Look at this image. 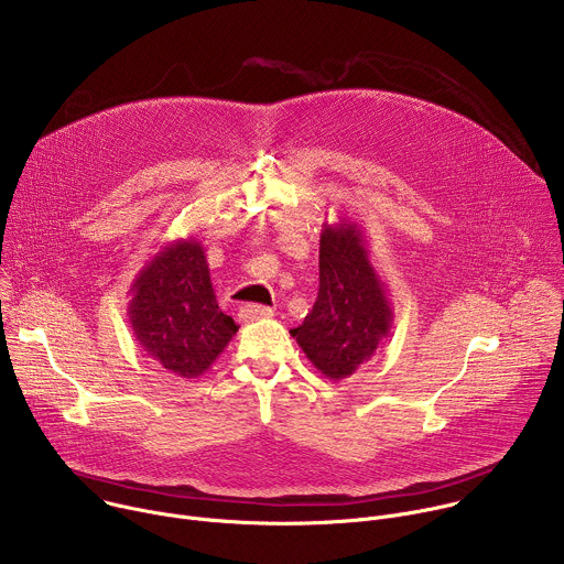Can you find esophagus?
<instances>
[{
  "label": "esophagus",
  "mask_w": 564,
  "mask_h": 564,
  "mask_svg": "<svg viewBox=\"0 0 564 564\" xmlns=\"http://www.w3.org/2000/svg\"><path fill=\"white\" fill-rule=\"evenodd\" d=\"M274 310L268 307V305H257V303H248L240 307V316H243L246 321H257V318H265V316H272Z\"/></svg>",
  "instance_id": "34e87169"
}]
</instances>
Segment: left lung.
Listing matches in <instances>:
<instances>
[{
	"label": "left lung",
	"instance_id": "obj_1",
	"mask_svg": "<svg viewBox=\"0 0 564 564\" xmlns=\"http://www.w3.org/2000/svg\"><path fill=\"white\" fill-rule=\"evenodd\" d=\"M390 326L392 307L361 227L346 218L326 223L318 243V296L290 335L321 375L341 381L375 355Z\"/></svg>",
	"mask_w": 564,
	"mask_h": 564
}]
</instances>
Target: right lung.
Instances as JSON below:
<instances>
[{
	"mask_svg": "<svg viewBox=\"0 0 564 564\" xmlns=\"http://www.w3.org/2000/svg\"><path fill=\"white\" fill-rule=\"evenodd\" d=\"M129 324L140 348L178 377H198L227 348L238 326L216 301L196 238L160 248L131 283Z\"/></svg>",
	"mask_w": 564,
	"mask_h": 564,
	"instance_id": "obj_1",
	"label": "right lung"
}]
</instances>
